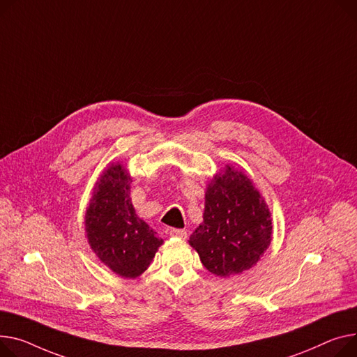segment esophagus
Wrapping results in <instances>:
<instances>
[{"mask_svg": "<svg viewBox=\"0 0 357 357\" xmlns=\"http://www.w3.org/2000/svg\"><path fill=\"white\" fill-rule=\"evenodd\" d=\"M169 235H171V236H176V238L185 240L188 234H186V229H182V228H171Z\"/></svg>", "mask_w": 357, "mask_h": 357, "instance_id": "1", "label": "esophagus"}]
</instances>
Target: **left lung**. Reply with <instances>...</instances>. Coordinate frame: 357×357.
Returning a JSON list of instances; mask_svg holds the SVG:
<instances>
[{
  "label": "left lung",
  "mask_w": 357,
  "mask_h": 357,
  "mask_svg": "<svg viewBox=\"0 0 357 357\" xmlns=\"http://www.w3.org/2000/svg\"><path fill=\"white\" fill-rule=\"evenodd\" d=\"M270 211L252 182L227 166L206 189L204 222L189 236L204 267L229 277L250 270L271 243Z\"/></svg>",
  "instance_id": "obj_1"
}]
</instances>
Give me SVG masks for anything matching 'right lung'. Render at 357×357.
Segmentation results:
<instances>
[{"label":"right lung","instance_id":"add662e5","mask_svg":"<svg viewBox=\"0 0 357 357\" xmlns=\"http://www.w3.org/2000/svg\"><path fill=\"white\" fill-rule=\"evenodd\" d=\"M130 176L113 163L94 188L86 213L91 250L116 274L135 278L144 273L163 240L142 221L130 199Z\"/></svg>","mask_w":357,"mask_h":357}]
</instances>
